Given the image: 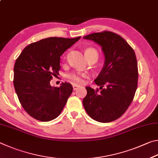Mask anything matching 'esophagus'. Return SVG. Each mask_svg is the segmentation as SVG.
<instances>
[{
	"label": "esophagus",
	"mask_w": 158,
	"mask_h": 158,
	"mask_svg": "<svg viewBox=\"0 0 158 158\" xmlns=\"http://www.w3.org/2000/svg\"><path fill=\"white\" fill-rule=\"evenodd\" d=\"M79 87H80L79 85H76V84L73 85V90H76V89H77V88H78Z\"/></svg>",
	"instance_id": "34e87169"
}]
</instances>
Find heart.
<instances>
[{
    "label": "heart",
    "mask_w": 158,
    "mask_h": 158,
    "mask_svg": "<svg viewBox=\"0 0 158 158\" xmlns=\"http://www.w3.org/2000/svg\"><path fill=\"white\" fill-rule=\"evenodd\" d=\"M93 54L98 55L97 51H96L94 48H88L85 50V55H86V57L89 56V55H93ZM87 77V74L84 73H73L69 74L68 76L69 78L76 84L82 83V82H83V78H85V77Z\"/></svg>",
    "instance_id": "heart-1"
}]
</instances>
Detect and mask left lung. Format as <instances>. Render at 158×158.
<instances>
[{"label":"left lung","mask_w":158,"mask_h":158,"mask_svg":"<svg viewBox=\"0 0 158 158\" xmlns=\"http://www.w3.org/2000/svg\"><path fill=\"white\" fill-rule=\"evenodd\" d=\"M83 39L101 46L105 62L94 80L101 91L86 87L82 104L94 120L113 121L123 114L134 98L138 81L136 55L126 41L114 32H95Z\"/></svg>","instance_id":"left-lung-1"}]
</instances>
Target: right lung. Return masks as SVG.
<instances>
[{"label": "right lung", "mask_w": 158, "mask_h": 158, "mask_svg": "<svg viewBox=\"0 0 158 158\" xmlns=\"http://www.w3.org/2000/svg\"><path fill=\"white\" fill-rule=\"evenodd\" d=\"M80 39H44L26 46L16 60V93L23 109L35 119L49 121L62 112L73 87L68 82L52 87L50 81L61 68V55Z\"/></svg>", "instance_id": "obj_1"}]
</instances>
